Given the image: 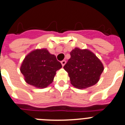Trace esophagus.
<instances>
[{"label": "esophagus", "instance_id": "esophagus-1", "mask_svg": "<svg viewBox=\"0 0 125 125\" xmlns=\"http://www.w3.org/2000/svg\"><path fill=\"white\" fill-rule=\"evenodd\" d=\"M61 63H62V66L63 67L65 65V63H66V61L65 60H62V62H61Z\"/></svg>", "mask_w": 125, "mask_h": 125}]
</instances>
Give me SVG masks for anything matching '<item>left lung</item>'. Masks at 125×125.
Instances as JSON below:
<instances>
[{
    "mask_svg": "<svg viewBox=\"0 0 125 125\" xmlns=\"http://www.w3.org/2000/svg\"><path fill=\"white\" fill-rule=\"evenodd\" d=\"M63 68L68 73L71 83L78 89H85L99 82L104 66L96 55L88 49L74 48Z\"/></svg>",
    "mask_w": 125,
    "mask_h": 125,
    "instance_id": "obj_1",
    "label": "left lung"
}]
</instances>
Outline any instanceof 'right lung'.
I'll use <instances>...</instances> for the list:
<instances>
[{
	"label": "right lung",
	"instance_id": "obj_1",
	"mask_svg": "<svg viewBox=\"0 0 125 125\" xmlns=\"http://www.w3.org/2000/svg\"><path fill=\"white\" fill-rule=\"evenodd\" d=\"M62 67L61 63L47 49H36L26 55L20 71L24 80L37 88H45L54 80L56 71Z\"/></svg>",
	"mask_w": 125,
	"mask_h": 125
}]
</instances>
